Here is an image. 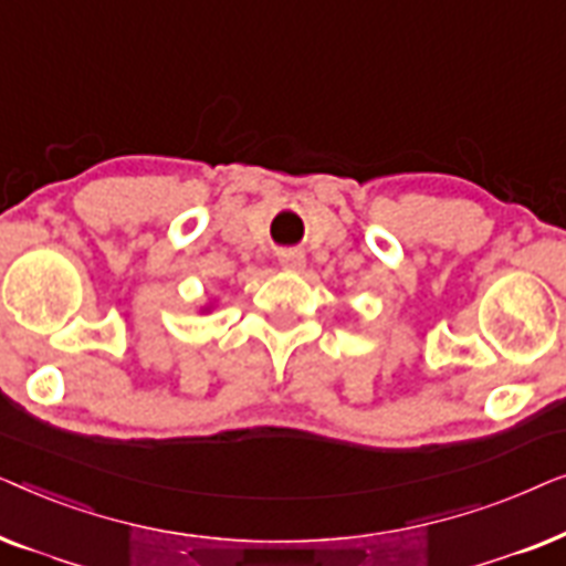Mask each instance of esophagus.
Listing matches in <instances>:
<instances>
[{"instance_id": "34e87169", "label": "esophagus", "mask_w": 566, "mask_h": 566, "mask_svg": "<svg viewBox=\"0 0 566 566\" xmlns=\"http://www.w3.org/2000/svg\"><path fill=\"white\" fill-rule=\"evenodd\" d=\"M306 265V258L301 252H283L281 254V268L285 273H301Z\"/></svg>"}]
</instances>
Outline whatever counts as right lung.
Returning a JSON list of instances; mask_svg holds the SVG:
<instances>
[{
	"instance_id": "right-lung-1",
	"label": "right lung",
	"mask_w": 566,
	"mask_h": 566,
	"mask_svg": "<svg viewBox=\"0 0 566 566\" xmlns=\"http://www.w3.org/2000/svg\"><path fill=\"white\" fill-rule=\"evenodd\" d=\"M211 308H213V304H206V306H200V312L206 314V312H211Z\"/></svg>"
}]
</instances>
